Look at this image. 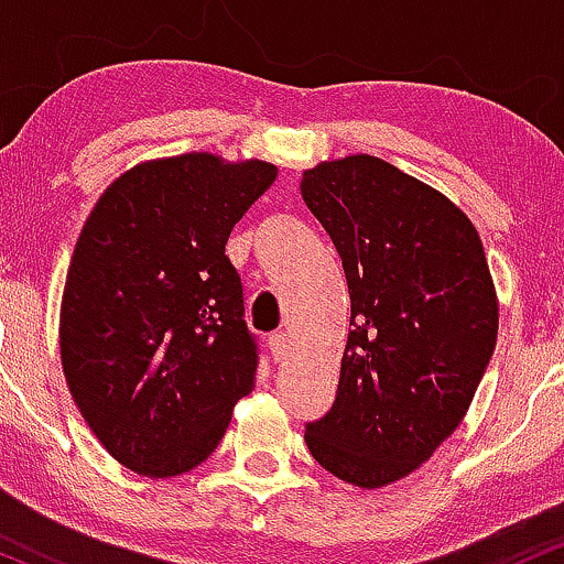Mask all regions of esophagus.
<instances>
[{"label":"esophagus","mask_w":564,"mask_h":564,"mask_svg":"<svg viewBox=\"0 0 564 564\" xmlns=\"http://www.w3.org/2000/svg\"><path fill=\"white\" fill-rule=\"evenodd\" d=\"M269 349H271V357H274L276 362H284V359L290 357L288 333H271L269 335Z\"/></svg>","instance_id":"1"}]
</instances>
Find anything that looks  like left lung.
<instances>
[{
    "label": "left lung",
    "instance_id": "1",
    "mask_svg": "<svg viewBox=\"0 0 564 564\" xmlns=\"http://www.w3.org/2000/svg\"><path fill=\"white\" fill-rule=\"evenodd\" d=\"M301 194L351 295L338 394L306 445L322 469L376 490L419 469L464 421L496 349V284L466 213L378 156L319 162Z\"/></svg>",
    "mask_w": 564,
    "mask_h": 564
}]
</instances>
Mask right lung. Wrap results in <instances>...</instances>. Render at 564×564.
I'll use <instances>...</instances> for the list:
<instances>
[{"label":"right lung","mask_w":564,"mask_h":564,"mask_svg":"<svg viewBox=\"0 0 564 564\" xmlns=\"http://www.w3.org/2000/svg\"><path fill=\"white\" fill-rule=\"evenodd\" d=\"M274 181L263 160H149L119 175L82 226L61 365L82 419L130 471L197 469L256 389V340L226 242Z\"/></svg>","instance_id":"obj_1"}]
</instances>
